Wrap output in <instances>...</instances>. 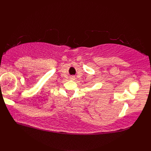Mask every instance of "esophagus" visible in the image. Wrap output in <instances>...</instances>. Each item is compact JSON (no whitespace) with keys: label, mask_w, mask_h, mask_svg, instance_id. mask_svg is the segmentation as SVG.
Segmentation results:
<instances>
[{"label":"esophagus","mask_w":151,"mask_h":151,"mask_svg":"<svg viewBox=\"0 0 151 151\" xmlns=\"http://www.w3.org/2000/svg\"><path fill=\"white\" fill-rule=\"evenodd\" d=\"M74 78V77H73V78Z\"/></svg>","instance_id":"1"}]
</instances>
